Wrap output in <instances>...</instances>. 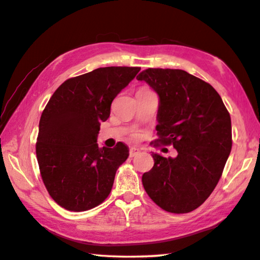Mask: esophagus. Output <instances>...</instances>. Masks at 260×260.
<instances>
[{
    "instance_id": "34e87169",
    "label": "esophagus",
    "mask_w": 260,
    "mask_h": 260,
    "mask_svg": "<svg viewBox=\"0 0 260 260\" xmlns=\"http://www.w3.org/2000/svg\"><path fill=\"white\" fill-rule=\"evenodd\" d=\"M139 153H140V151H139L138 148H135V147H133V148H130V151H129V156H130V157L137 156Z\"/></svg>"
}]
</instances>
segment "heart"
Listing matches in <instances>:
<instances>
[{
	"label": "heart",
	"mask_w": 260,
	"mask_h": 260,
	"mask_svg": "<svg viewBox=\"0 0 260 260\" xmlns=\"http://www.w3.org/2000/svg\"><path fill=\"white\" fill-rule=\"evenodd\" d=\"M133 139H134V140H136V139H138V137H137V136H134Z\"/></svg>",
	"instance_id": "heart-1"
}]
</instances>
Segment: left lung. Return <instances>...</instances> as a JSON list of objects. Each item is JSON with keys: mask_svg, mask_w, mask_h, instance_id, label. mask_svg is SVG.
Instances as JSON below:
<instances>
[{"mask_svg": "<svg viewBox=\"0 0 260 260\" xmlns=\"http://www.w3.org/2000/svg\"><path fill=\"white\" fill-rule=\"evenodd\" d=\"M137 80L160 98L156 142L174 145L178 153L175 158L152 154L144 188L163 210L193 211L210 197L230 156V113L212 85L183 70L148 68Z\"/></svg>", "mask_w": 260, "mask_h": 260, "instance_id": "8db88e82", "label": "left lung"}]
</instances>
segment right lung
<instances>
[{
	"instance_id": "right-lung-1",
	"label": "right lung",
	"mask_w": 260,
	"mask_h": 260,
	"mask_svg": "<svg viewBox=\"0 0 260 260\" xmlns=\"http://www.w3.org/2000/svg\"><path fill=\"white\" fill-rule=\"evenodd\" d=\"M140 67H100L71 77L54 91L40 118L36 157L45 188L70 211H86L103 203L127 156L123 143L99 148L100 123L111 105Z\"/></svg>"
}]
</instances>
